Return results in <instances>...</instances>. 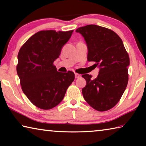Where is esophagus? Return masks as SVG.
<instances>
[{"instance_id":"esophagus-1","label":"esophagus","mask_w":146,"mask_h":146,"mask_svg":"<svg viewBox=\"0 0 146 146\" xmlns=\"http://www.w3.org/2000/svg\"><path fill=\"white\" fill-rule=\"evenodd\" d=\"M75 78H78L79 77H80L81 75H80V74L75 73Z\"/></svg>"}]
</instances>
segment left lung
<instances>
[{"mask_svg": "<svg viewBox=\"0 0 146 146\" xmlns=\"http://www.w3.org/2000/svg\"><path fill=\"white\" fill-rule=\"evenodd\" d=\"M88 47L87 59L99 68L97 78L85 74L84 98L98 111L111 109L120 100L128 82L129 57L122 39L114 31L97 25H87L76 30Z\"/></svg>", "mask_w": 146, "mask_h": 146, "instance_id": "1", "label": "left lung"}]
</instances>
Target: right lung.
<instances>
[{
	"label": "right lung",
	"mask_w": 146,
	"mask_h": 146,
	"mask_svg": "<svg viewBox=\"0 0 146 146\" xmlns=\"http://www.w3.org/2000/svg\"><path fill=\"white\" fill-rule=\"evenodd\" d=\"M73 30L40 31L20 49L17 75L24 93L36 107L50 110L60 104L75 79L72 71H57L53 62Z\"/></svg>",
	"instance_id": "obj_1"
}]
</instances>
